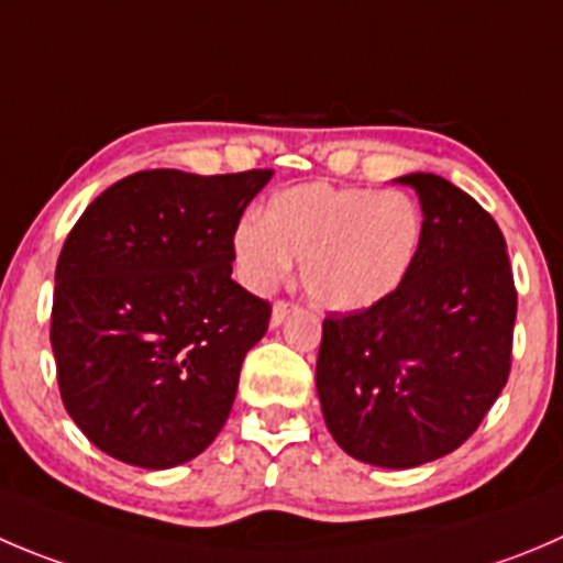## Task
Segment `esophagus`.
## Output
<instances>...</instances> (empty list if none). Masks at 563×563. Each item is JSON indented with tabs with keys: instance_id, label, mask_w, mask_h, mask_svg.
<instances>
[{
	"instance_id": "obj_1",
	"label": "esophagus",
	"mask_w": 563,
	"mask_h": 563,
	"mask_svg": "<svg viewBox=\"0 0 563 563\" xmlns=\"http://www.w3.org/2000/svg\"><path fill=\"white\" fill-rule=\"evenodd\" d=\"M294 308H297V305L288 302V299H277V302L272 305V327L283 324V321H286V316L291 313Z\"/></svg>"
}]
</instances>
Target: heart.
<instances>
[{"label": "heart", "instance_id": "1", "mask_svg": "<svg viewBox=\"0 0 563 563\" xmlns=\"http://www.w3.org/2000/svg\"><path fill=\"white\" fill-rule=\"evenodd\" d=\"M427 217L401 189L299 184L233 233L239 269L269 291L302 258V286L327 310H365L398 291L418 261Z\"/></svg>", "mask_w": 563, "mask_h": 563}]
</instances>
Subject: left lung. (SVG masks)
I'll use <instances>...</instances> for the list:
<instances>
[{
	"mask_svg": "<svg viewBox=\"0 0 563 563\" xmlns=\"http://www.w3.org/2000/svg\"><path fill=\"white\" fill-rule=\"evenodd\" d=\"M398 181L427 217L418 261L387 299L327 316L316 390L349 456L404 471L460 449L506 387L517 288L489 211L434 173Z\"/></svg>",
	"mask_w": 563,
	"mask_h": 563,
	"instance_id": "left-lung-1",
	"label": "left lung"
}]
</instances>
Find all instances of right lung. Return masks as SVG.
<instances>
[{"label":"right lung","mask_w":563,"mask_h":563,"mask_svg":"<svg viewBox=\"0 0 563 563\" xmlns=\"http://www.w3.org/2000/svg\"><path fill=\"white\" fill-rule=\"evenodd\" d=\"M272 170H143L103 189L57 261L52 349L65 409L96 449L165 471L231 415L272 305L231 280L233 233Z\"/></svg>","instance_id":"obj_1"}]
</instances>
